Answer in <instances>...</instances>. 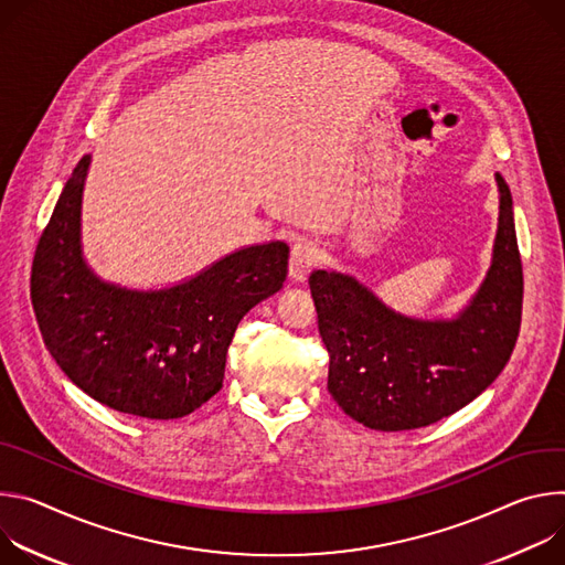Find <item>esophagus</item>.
<instances>
[{
  "instance_id": "34e87169",
  "label": "esophagus",
  "mask_w": 565,
  "mask_h": 565,
  "mask_svg": "<svg viewBox=\"0 0 565 565\" xmlns=\"http://www.w3.org/2000/svg\"><path fill=\"white\" fill-rule=\"evenodd\" d=\"M319 248L311 242H298L291 248V258H289V280L291 282H305L311 267L317 265Z\"/></svg>"
}]
</instances>
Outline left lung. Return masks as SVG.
<instances>
[{
  "instance_id": "8db88e82",
  "label": "left lung",
  "mask_w": 565,
  "mask_h": 565,
  "mask_svg": "<svg viewBox=\"0 0 565 565\" xmlns=\"http://www.w3.org/2000/svg\"><path fill=\"white\" fill-rule=\"evenodd\" d=\"M495 185L491 265L454 317H408L337 269L309 276L330 352L328 391L359 424L374 430L428 426L473 402L508 365L521 330L523 267L510 185L498 172Z\"/></svg>"
}]
</instances>
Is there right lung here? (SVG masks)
Returning <instances> with one entry per match:
<instances>
[{
  "instance_id": "1",
  "label": "right lung",
  "mask_w": 565,
  "mask_h": 565,
  "mask_svg": "<svg viewBox=\"0 0 565 565\" xmlns=\"http://www.w3.org/2000/svg\"><path fill=\"white\" fill-rule=\"evenodd\" d=\"M89 163L87 154L74 168L35 248L31 300L44 345L96 402L148 419L183 417L222 388L235 328L282 289L289 246L235 248L161 289L103 280L83 254Z\"/></svg>"
}]
</instances>
